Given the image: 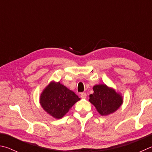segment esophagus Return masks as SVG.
<instances>
[{"label": "esophagus", "instance_id": "34e87169", "mask_svg": "<svg viewBox=\"0 0 152 152\" xmlns=\"http://www.w3.org/2000/svg\"><path fill=\"white\" fill-rule=\"evenodd\" d=\"M80 96H81V98H83V99H86V98L87 97V94H86V93H85V92L81 93Z\"/></svg>", "mask_w": 152, "mask_h": 152}]
</instances>
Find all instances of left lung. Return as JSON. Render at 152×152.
Masks as SVG:
<instances>
[{
  "label": "left lung",
  "mask_w": 152,
  "mask_h": 152,
  "mask_svg": "<svg viewBox=\"0 0 152 152\" xmlns=\"http://www.w3.org/2000/svg\"><path fill=\"white\" fill-rule=\"evenodd\" d=\"M93 89L94 93L89 95V102L102 115L113 113L121 105V96L105 85H97Z\"/></svg>",
  "instance_id": "8db88e82"
}]
</instances>
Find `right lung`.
<instances>
[{"label":"right lung","instance_id":"obj_1","mask_svg":"<svg viewBox=\"0 0 152 152\" xmlns=\"http://www.w3.org/2000/svg\"><path fill=\"white\" fill-rule=\"evenodd\" d=\"M80 98L59 82L50 83L41 95L42 108L55 118L60 119Z\"/></svg>","mask_w":152,"mask_h":152}]
</instances>
